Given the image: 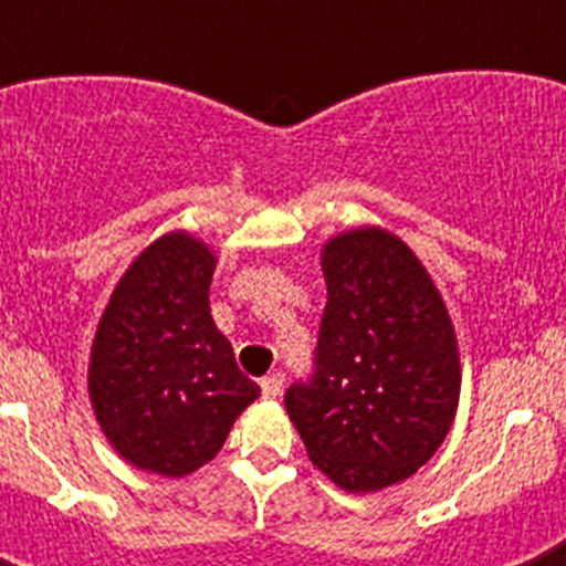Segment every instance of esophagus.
Returning a JSON list of instances; mask_svg holds the SVG:
<instances>
[{
  "label": "esophagus",
  "mask_w": 566,
  "mask_h": 566,
  "mask_svg": "<svg viewBox=\"0 0 566 566\" xmlns=\"http://www.w3.org/2000/svg\"><path fill=\"white\" fill-rule=\"evenodd\" d=\"M260 388H263V397L266 399H277L280 388H283V377H280V374H269V377H263Z\"/></svg>",
  "instance_id": "obj_1"
}]
</instances>
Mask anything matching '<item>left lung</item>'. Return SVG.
Wrapping results in <instances>:
<instances>
[{
  "instance_id": "1",
  "label": "left lung",
  "mask_w": 566,
  "mask_h": 566,
  "mask_svg": "<svg viewBox=\"0 0 566 566\" xmlns=\"http://www.w3.org/2000/svg\"><path fill=\"white\" fill-rule=\"evenodd\" d=\"M328 303L317 371L286 391L306 453L345 493L411 479L451 431L462 391L453 319L399 234L354 227L319 249Z\"/></svg>"
}]
</instances>
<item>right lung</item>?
I'll return each mask as SVG.
<instances>
[{
	"label": "right lung",
	"mask_w": 566,
	"mask_h": 566,
	"mask_svg": "<svg viewBox=\"0 0 566 566\" xmlns=\"http://www.w3.org/2000/svg\"><path fill=\"white\" fill-rule=\"evenodd\" d=\"M218 252L187 229L155 238L115 283L90 345L93 417L118 457L184 479L212 462L260 397L209 312Z\"/></svg>",
	"instance_id": "1"
}]
</instances>
